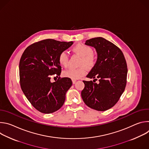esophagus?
Here are the masks:
<instances>
[{"mask_svg": "<svg viewBox=\"0 0 149 149\" xmlns=\"http://www.w3.org/2000/svg\"><path fill=\"white\" fill-rule=\"evenodd\" d=\"M76 81H77V80H75V79H72V84H74L76 82Z\"/></svg>", "mask_w": 149, "mask_h": 149, "instance_id": "obj_1", "label": "esophagus"}]
</instances>
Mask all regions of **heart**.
I'll use <instances>...</instances> for the list:
<instances>
[{
	"mask_svg": "<svg viewBox=\"0 0 149 149\" xmlns=\"http://www.w3.org/2000/svg\"><path fill=\"white\" fill-rule=\"evenodd\" d=\"M72 51L81 56L82 59L79 65L82 67L77 69L70 68L65 70L63 72V75L72 79H78L86 74V67L88 70H91L94 67L97 61V57L93 52V49L90 46L83 44H78L74 46L72 48ZM68 61L69 56L66 52L62 51L59 54L58 61L61 66L67 67L68 64Z\"/></svg>",
	"mask_w": 149,
	"mask_h": 149,
	"instance_id": "obj_1",
	"label": "heart"
}]
</instances>
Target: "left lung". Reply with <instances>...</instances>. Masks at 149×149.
I'll list each match as a JSON object with an SVG mask.
<instances>
[{
  "instance_id": "obj_1",
  "label": "left lung",
  "mask_w": 149,
  "mask_h": 149,
  "mask_svg": "<svg viewBox=\"0 0 149 149\" xmlns=\"http://www.w3.org/2000/svg\"><path fill=\"white\" fill-rule=\"evenodd\" d=\"M85 44L94 47L97 53V62L87 77L94 80L98 78L99 83L83 81L85 87L81 91L82 98L91 109L107 110L118 102L125 90L126 61L119 48L102 37L88 39Z\"/></svg>"
}]
</instances>
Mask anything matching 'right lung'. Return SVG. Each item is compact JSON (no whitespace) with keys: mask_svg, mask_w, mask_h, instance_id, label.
Returning <instances> with one entry per match:
<instances>
[{"mask_svg":"<svg viewBox=\"0 0 149 149\" xmlns=\"http://www.w3.org/2000/svg\"><path fill=\"white\" fill-rule=\"evenodd\" d=\"M72 41L61 42L52 39L42 40L29 45L19 62L20 84L25 95L37 110L44 114L58 110L65 100L71 87L70 78L51 81L52 75L61 72L59 54L69 48Z\"/></svg>","mask_w":149,"mask_h":149,"instance_id":"1","label":"right lung"}]
</instances>
